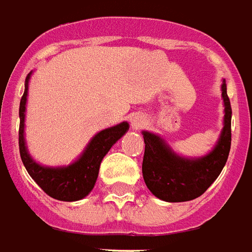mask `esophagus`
Here are the masks:
<instances>
[{
  "instance_id": "1",
  "label": "esophagus",
  "mask_w": 252,
  "mask_h": 252,
  "mask_svg": "<svg viewBox=\"0 0 252 252\" xmlns=\"http://www.w3.org/2000/svg\"><path fill=\"white\" fill-rule=\"evenodd\" d=\"M145 124H146L145 117H142L141 114H135V115H133L131 119H130V125H131V127L135 128V130H137V128L144 127Z\"/></svg>"
}]
</instances>
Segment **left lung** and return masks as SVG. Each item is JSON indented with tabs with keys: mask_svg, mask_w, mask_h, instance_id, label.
I'll use <instances>...</instances> for the list:
<instances>
[{
	"mask_svg": "<svg viewBox=\"0 0 252 252\" xmlns=\"http://www.w3.org/2000/svg\"><path fill=\"white\" fill-rule=\"evenodd\" d=\"M224 102L223 128L214 149L203 157H183L162 137L142 131L145 154L142 174L149 190L168 203H181L199 197L219 177L231 149V103L225 80L221 83Z\"/></svg>",
	"mask_w": 252,
	"mask_h": 252,
	"instance_id": "1",
	"label": "left lung"
}]
</instances>
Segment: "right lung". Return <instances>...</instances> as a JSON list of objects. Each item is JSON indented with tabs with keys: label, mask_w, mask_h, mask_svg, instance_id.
Listing matches in <instances>:
<instances>
[{
	"label": "right lung",
	"mask_w": 252,
	"mask_h": 252,
	"mask_svg": "<svg viewBox=\"0 0 252 252\" xmlns=\"http://www.w3.org/2000/svg\"><path fill=\"white\" fill-rule=\"evenodd\" d=\"M32 72L25 79V91L20 102V130H18V146L20 156L25 169L36 184L45 193L60 201H78L84 199L96 183L100 162L108 150L119 138H122L128 130L127 122L104 128L94 135L88 142L83 153L78 159L65 166H45L36 162L29 154L25 142V110L28 99L29 79Z\"/></svg>",
	"instance_id": "obj_1"
}]
</instances>
